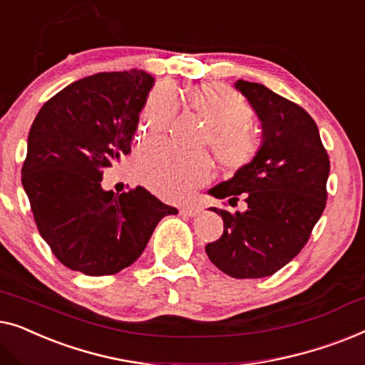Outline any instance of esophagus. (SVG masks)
Wrapping results in <instances>:
<instances>
[{
  "mask_svg": "<svg viewBox=\"0 0 365 365\" xmlns=\"http://www.w3.org/2000/svg\"><path fill=\"white\" fill-rule=\"evenodd\" d=\"M180 213L185 215V217H197L200 213V207H197V205H187V207L180 208Z\"/></svg>",
  "mask_w": 365,
  "mask_h": 365,
  "instance_id": "1",
  "label": "esophagus"
}]
</instances>
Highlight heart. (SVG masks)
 I'll list each match as a JSON object with an SVG mask.
<instances>
[{"instance_id":"1","label":"heart","mask_w":365,"mask_h":365,"mask_svg":"<svg viewBox=\"0 0 365 365\" xmlns=\"http://www.w3.org/2000/svg\"><path fill=\"white\" fill-rule=\"evenodd\" d=\"M187 104L208 127L205 143L228 172H240L256 160L263 147V133L251 124L253 107L238 91L223 82H203L187 91ZM173 115L170 92L157 91L140 114L138 130L143 140H157ZM212 173L205 155H188L167 143L143 147L137 160V177L158 197L182 202L202 187Z\"/></svg>"}]
</instances>
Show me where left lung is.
Returning <instances> with one entry per match:
<instances>
[{"instance_id":"left-lung-1","label":"left lung","mask_w":365,"mask_h":365,"mask_svg":"<svg viewBox=\"0 0 365 365\" xmlns=\"http://www.w3.org/2000/svg\"><path fill=\"white\" fill-rule=\"evenodd\" d=\"M263 122V147L250 167L210 190L246 212L212 208L222 215L223 235L205 246L212 263L232 278H264L304 248L327 200L329 155L312 117L258 82L238 81Z\"/></svg>"}]
</instances>
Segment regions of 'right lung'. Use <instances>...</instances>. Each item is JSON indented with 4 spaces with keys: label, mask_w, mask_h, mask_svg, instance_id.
Returning a JSON list of instances; mask_svg holds the SVG:
<instances>
[{
    "label": "right lung",
    "mask_w": 365,
    "mask_h": 365,
    "mask_svg": "<svg viewBox=\"0 0 365 365\" xmlns=\"http://www.w3.org/2000/svg\"><path fill=\"white\" fill-rule=\"evenodd\" d=\"M152 84L137 69L89 76L51 97L31 125L21 182L39 235L66 268L119 273L177 213L142 187L120 195L101 187L106 168L130 152Z\"/></svg>",
    "instance_id": "add662e5"
}]
</instances>
